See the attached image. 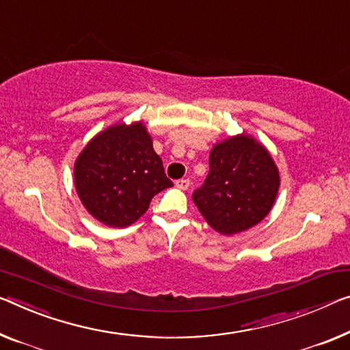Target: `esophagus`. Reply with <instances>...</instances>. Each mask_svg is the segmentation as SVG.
Masks as SVG:
<instances>
[{
    "mask_svg": "<svg viewBox=\"0 0 350 350\" xmlns=\"http://www.w3.org/2000/svg\"><path fill=\"white\" fill-rule=\"evenodd\" d=\"M175 185H176V187H180V189H187V187L191 186V181H189V178H181L176 181Z\"/></svg>",
    "mask_w": 350,
    "mask_h": 350,
    "instance_id": "34e87169",
    "label": "esophagus"
}]
</instances>
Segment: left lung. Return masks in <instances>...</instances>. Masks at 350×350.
Returning a JSON list of instances; mask_svg holds the SVG:
<instances>
[{"mask_svg": "<svg viewBox=\"0 0 350 350\" xmlns=\"http://www.w3.org/2000/svg\"><path fill=\"white\" fill-rule=\"evenodd\" d=\"M278 187L280 175L265 145L238 134L214 145L208 176L192 200L209 227L234 234L267 216Z\"/></svg>", "mask_w": 350, "mask_h": 350, "instance_id": "8db88e82", "label": "left lung"}]
</instances>
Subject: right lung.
Returning <instances> with one entry per match:
<instances>
[{
  "mask_svg": "<svg viewBox=\"0 0 350 350\" xmlns=\"http://www.w3.org/2000/svg\"><path fill=\"white\" fill-rule=\"evenodd\" d=\"M174 186L142 122L96 134L75 161V187L89 214L107 227H128L158 192Z\"/></svg>",
  "mask_w": 350,
  "mask_h": 350,
  "instance_id": "add662e5",
  "label": "right lung"
}]
</instances>
